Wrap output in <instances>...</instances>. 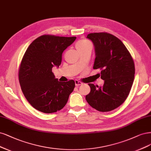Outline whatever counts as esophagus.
<instances>
[{
	"label": "esophagus",
	"mask_w": 151,
	"mask_h": 151,
	"mask_svg": "<svg viewBox=\"0 0 151 151\" xmlns=\"http://www.w3.org/2000/svg\"><path fill=\"white\" fill-rule=\"evenodd\" d=\"M83 84V83L79 81H77V80H76L75 81V84L76 86H79L80 85H82Z\"/></svg>",
	"instance_id": "obj_1"
}]
</instances>
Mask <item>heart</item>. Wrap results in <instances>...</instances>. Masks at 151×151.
Listing matches in <instances>:
<instances>
[{"mask_svg": "<svg viewBox=\"0 0 151 151\" xmlns=\"http://www.w3.org/2000/svg\"><path fill=\"white\" fill-rule=\"evenodd\" d=\"M91 45V44L89 43V42H88V41L86 40L82 39V40H80L78 41L76 45V47L77 50H79V49H81L83 48H85L88 45Z\"/></svg>", "mask_w": 151, "mask_h": 151, "instance_id": "obj_1", "label": "heart"}]
</instances>
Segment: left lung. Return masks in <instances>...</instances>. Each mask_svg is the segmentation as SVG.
<instances>
[{"mask_svg":"<svg viewBox=\"0 0 151 151\" xmlns=\"http://www.w3.org/2000/svg\"><path fill=\"white\" fill-rule=\"evenodd\" d=\"M87 38L95 47L93 69H100L102 87L89 84L91 92L86 96L88 104L100 112H109L126 101L133 84L134 62L122 41L107 32L91 33Z\"/></svg>","mask_w":151,"mask_h":151,"instance_id":"1","label":"left lung"}]
</instances>
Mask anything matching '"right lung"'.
Listing matches in <instances>:
<instances>
[{
    "mask_svg": "<svg viewBox=\"0 0 151 151\" xmlns=\"http://www.w3.org/2000/svg\"><path fill=\"white\" fill-rule=\"evenodd\" d=\"M76 39L43 35L26 50L19 67V82L26 99L39 111L50 114L60 111L74 91V80L59 81L52 69L59 67L62 53Z\"/></svg>",
    "mask_w": 151,
    "mask_h": 151,
    "instance_id": "1",
    "label": "right lung"
}]
</instances>
